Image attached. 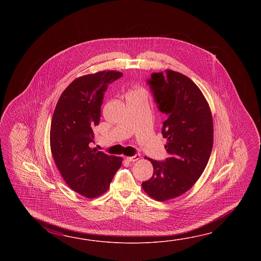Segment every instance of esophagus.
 Returning <instances> with one entry per match:
<instances>
[{
    "mask_svg": "<svg viewBox=\"0 0 261 261\" xmlns=\"http://www.w3.org/2000/svg\"><path fill=\"white\" fill-rule=\"evenodd\" d=\"M139 159H140V155L139 154H136V155H133V156H127L126 158V160L128 161H138Z\"/></svg>",
    "mask_w": 261,
    "mask_h": 261,
    "instance_id": "1",
    "label": "esophagus"
}]
</instances>
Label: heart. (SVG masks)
I'll use <instances>...</instances> for the list:
<instances>
[{"instance_id":"heart-1","label":"heart","mask_w":261,"mask_h":261,"mask_svg":"<svg viewBox=\"0 0 261 261\" xmlns=\"http://www.w3.org/2000/svg\"><path fill=\"white\" fill-rule=\"evenodd\" d=\"M134 95H141V96H145L146 97V91L145 89L141 88V87H136L130 91L128 92V96H134Z\"/></svg>"}]
</instances>
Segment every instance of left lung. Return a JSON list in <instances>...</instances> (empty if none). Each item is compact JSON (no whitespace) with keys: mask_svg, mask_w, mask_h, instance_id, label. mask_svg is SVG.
<instances>
[{"mask_svg":"<svg viewBox=\"0 0 261 261\" xmlns=\"http://www.w3.org/2000/svg\"><path fill=\"white\" fill-rule=\"evenodd\" d=\"M154 72L147 82L160 111L168 118L161 133L171 155L165 161L148 159L153 176L143 182L144 192L159 201L186 193L198 181L211 155L214 123L211 109L198 86L183 73Z\"/></svg>","mask_w":261,"mask_h":261,"instance_id":"left-lung-1","label":"left lung"}]
</instances>
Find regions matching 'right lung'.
Masks as SVG:
<instances>
[{
	"instance_id": "right-lung-1",
	"label": "right lung",
	"mask_w": 261,
	"mask_h": 261,
	"mask_svg": "<svg viewBox=\"0 0 261 261\" xmlns=\"http://www.w3.org/2000/svg\"><path fill=\"white\" fill-rule=\"evenodd\" d=\"M101 71L76 78L57 102L50 128V149L56 166L71 189L93 199L106 193L122 158L91 148L100 106L109 84L122 76Z\"/></svg>"
}]
</instances>
